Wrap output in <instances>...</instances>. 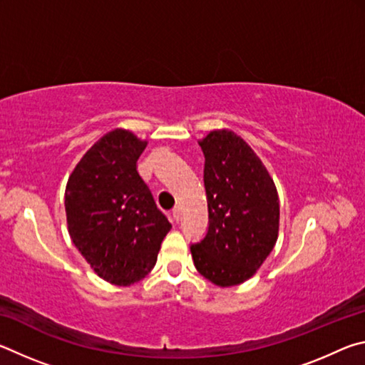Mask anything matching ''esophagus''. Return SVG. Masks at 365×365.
I'll return each instance as SVG.
<instances>
[{
	"label": "esophagus",
	"mask_w": 365,
	"mask_h": 365,
	"mask_svg": "<svg viewBox=\"0 0 365 365\" xmlns=\"http://www.w3.org/2000/svg\"><path fill=\"white\" fill-rule=\"evenodd\" d=\"M172 217H174V220H175V222H180V219H182V211H180V207H175L174 211H172Z\"/></svg>",
	"instance_id": "esophagus-1"
}]
</instances>
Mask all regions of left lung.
Returning <instances> with one entry per match:
<instances>
[{
  "instance_id": "8db88e82",
  "label": "left lung",
  "mask_w": 365,
  "mask_h": 365,
  "mask_svg": "<svg viewBox=\"0 0 365 365\" xmlns=\"http://www.w3.org/2000/svg\"><path fill=\"white\" fill-rule=\"evenodd\" d=\"M205 153L209 228L191 246L197 272L214 285H240L256 274L279 238V193L255 150L228 128L197 141Z\"/></svg>"
}]
</instances>
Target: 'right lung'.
I'll return each mask as SVG.
<instances>
[{
	"instance_id": "1",
	"label": "right lung",
	"mask_w": 365,
	"mask_h": 365,
	"mask_svg": "<svg viewBox=\"0 0 365 365\" xmlns=\"http://www.w3.org/2000/svg\"><path fill=\"white\" fill-rule=\"evenodd\" d=\"M146 145L133 132L114 128L83 154L66 185L72 243L110 285L145 279L172 228L137 170Z\"/></svg>"
}]
</instances>
